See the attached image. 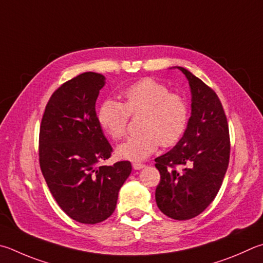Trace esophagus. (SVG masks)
<instances>
[{"instance_id": "34e87169", "label": "esophagus", "mask_w": 263, "mask_h": 263, "mask_svg": "<svg viewBox=\"0 0 263 263\" xmlns=\"http://www.w3.org/2000/svg\"><path fill=\"white\" fill-rule=\"evenodd\" d=\"M132 166H133V169H135V170H140L142 168H145V164L139 163V162H135V163L132 164Z\"/></svg>"}]
</instances>
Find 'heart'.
I'll list each match as a JSON object with an SVG mask.
<instances>
[{"label":"heart","instance_id":"heart-1","mask_svg":"<svg viewBox=\"0 0 263 263\" xmlns=\"http://www.w3.org/2000/svg\"><path fill=\"white\" fill-rule=\"evenodd\" d=\"M123 95L124 103L107 99L98 111L100 125L114 140L126 133L130 115H142V132L128 137L116 148L121 159L142 161L160 145L171 147L181 139L189 124L190 109L180 94L171 93L168 86L146 78L127 87Z\"/></svg>","mask_w":263,"mask_h":263}]
</instances>
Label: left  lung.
Here are the masks:
<instances>
[{
    "mask_svg": "<svg viewBox=\"0 0 263 263\" xmlns=\"http://www.w3.org/2000/svg\"><path fill=\"white\" fill-rule=\"evenodd\" d=\"M191 88V117L173 149L155 159L157 207L178 221L201 214L216 197L230 157L227 116L214 90L181 66Z\"/></svg>",
    "mask_w": 263,
    "mask_h": 263,
    "instance_id": "left-lung-1",
    "label": "left lung"
}]
</instances>
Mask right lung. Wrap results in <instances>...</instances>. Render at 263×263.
Masks as SVG:
<instances>
[{
    "mask_svg": "<svg viewBox=\"0 0 263 263\" xmlns=\"http://www.w3.org/2000/svg\"><path fill=\"white\" fill-rule=\"evenodd\" d=\"M104 76L85 72L57 88L47 103L39 136L40 168L52 197L68 216L84 224L111 216L131 174L128 161L99 165L112 148L95 111Z\"/></svg>",
    "mask_w": 263,
    "mask_h": 263,
    "instance_id": "right-lung-1",
    "label": "right lung"
}]
</instances>
